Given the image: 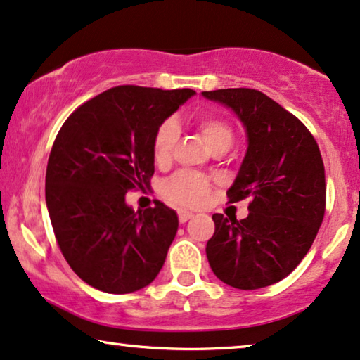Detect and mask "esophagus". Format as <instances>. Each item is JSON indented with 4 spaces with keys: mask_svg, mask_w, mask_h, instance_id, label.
Wrapping results in <instances>:
<instances>
[{
    "mask_svg": "<svg viewBox=\"0 0 360 360\" xmlns=\"http://www.w3.org/2000/svg\"><path fill=\"white\" fill-rule=\"evenodd\" d=\"M191 217H193V213H191V212H186V210H179V220H180V223H186Z\"/></svg>",
    "mask_w": 360,
    "mask_h": 360,
    "instance_id": "obj_1",
    "label": "esophagus"
}]
</instances>
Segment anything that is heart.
Masks as SVG:
<instances>
[{"label": "heart", "instance_id": "obj_1", "mask_svg": "<svg viewBox=\"0 0 360 360\" xmlns=\"http://www.w3.org/2000/svg\"><path fill=\"white\" fill-rule=\"evenodd\" d=\"M197 127L202 134V137L210 150H218V148H230L235 134L233 129L225 120L217 117H202L198 119ZM180 129L174 119H167L158 125L153 135L152 152L157 163H167L172 158L174 148L179 142ZM212 184L207 176L191 174V172H179L174 176H170L162 186L163 197L176 207H188L195 208L207 202L210 197Z\"/></svg>", "mask_w": 360, "mask_h": 360}]
</instances>
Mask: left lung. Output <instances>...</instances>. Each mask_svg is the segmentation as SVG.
Masks as SVG:
<instances>
[{"label": "left lung", "instance_id": "1", "mask_svg": "<svg viewBox=\"0 0 360 360\" xmlns=\"http://www.w3.org/2000/svg\"><path fill=\"white\" fill-rule=\"evenodd\" d=\"M241 120L248 148L226 195L250 198L248 217L213 214L207 243L212 271L228 286L259 289L286 278L319 231L326 210L324 163L300 119L256 89L205 91Z\"/></svg>", "mask_w": 360, "mask_h": 360}]
</instances>
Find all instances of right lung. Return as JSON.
I'll list each match as a JSON object with an SVG mask.
<instances>
[{
    "label": "right lung",
    "instance_id": "right-lung-1",
    "mask_svg": "<svg viewBox=\"0 0 360 360\" xmlns=\"http://www.w3.org/2000/svg\"><path fill=\"white\" fill-rule=\"evenodd\" d=\"M193 94L112 87L60 127L46 170V205L60 253L89 286L127 294L160 273L179 217L162 202L134 212L125 193L150 185L155 130Z\"/></svg>",
    "mask_w": 360,
    "mask_h": 360
}]
</instances>
